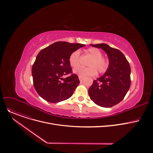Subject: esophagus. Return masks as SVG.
Here are the masks:
<instances>
[{"instance_id": "1", "label": "esophagus", "mask_w": 153, "mask_h": 153, "mask_svg": "<svg viewBox=\"0 0 153 153\" xmlns=\"http://www.w3.org/2000/svg\"><path fill=\"white\" fill-rule=\"evenodd\" d=\"M79 80H80V82H82L83 81V77H80V76H79Z\"/></svg>"}]
</instances>
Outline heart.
<instances>
[{"label":"heart","instance_id":"heart-1","mask_svg":"<svg viewBox=\"0 0 153 153\" xmlns=\"http://www.w3.org/2000/svg\"><path fill=\"white\" fill-rule=\"evenodd\" d=\"M86 53L89 55L91 59L88 62L87 68L76 67L80 65V53L75 51L72 53L69 57V63L71 66L75 68L74 73L79 76L84 77L86 76H93L96 74L97 71L99 74L105 73L110 66V61L103 57L102 52L97 48H90L86 51Z\"/></svg>","mask_w":153,"mask_h":153}]
</instances>
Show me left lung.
<instances>
[{
	"instance_id": "left-lung-1",
	"label": "left lung",
	"mask_w": 153,
	"mask_h": 153,
	"mask_svg": "<svg viewBox=\"0 0 153 153\" xmlns=\"http://www.w3.org/2000/svg\"><path fill=\"white\" fill-rule=\"evenodd\" d=\"M91 45L105 51L110 61V66L102 76L93 81L88 90V94L90 99L97 105L110 108L120 102L129 89V64L124 54L117 49L105 43Z\"/></svg>"
}]
</instances>
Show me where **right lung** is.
Listing matches in <instances>:
<instances>
[{
	"mask_svg": "<svg viewBox=\"0 0 153 153\" xmlns=\"http://www.w3.org/2000/svg\"><path fill=\"white\" fill-rule=\"evenodd\" d=\"M85 46L81 43L57 42L39 53L32 67V76L34 88L42 98L57 103L72 96L80 81L72 72L69 57ZM68 74L71 75L62 79L63 75Z\"/></svg>",
	"mask_w": 153,
	"mask_h": 153,
	"instance_id": "1",
	"label": "right lung"
}]
</instances>
